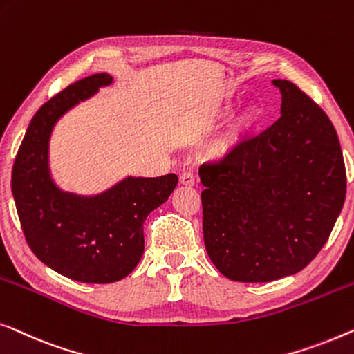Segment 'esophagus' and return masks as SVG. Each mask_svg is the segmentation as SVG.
<instances>
[{
  "mask_svg": "<svg viewBox=\"0 0 354 354\" xmlns=\"http://www.w3.org/2000/svg\"><path fill=\"white\" fill-rule=\"evenodd\" d=\"M179 183H181L183 186H186V187H192L194 184H196V176H194L192 173L186 171V173H183L181 178H179Z\"/></svg>",
  "mask_w": 354,
  "mask_h": 354,
  "instance_id": "34e87169",
  "label": "esophagus"
}]
</instances>
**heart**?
Wrapping results in <instances>:
<instances>
[{
  "label": "heart",
  "instance_id": "obj_1",
  "mask_svg": "<svg viewBox=\"0 0 354 354\" xmlns=\"http://www.w3.org/2000/svg\"><path fill=\"white\" fill-rule=\"evenodd\" d=\"M260 123L261 109L257 104H248L232 118L226 131L212 144V156L220 160L234 156L257 133Z\"/></svg>",
  "mask_w": 354,
  "mask_h": 354
}]
</instances>
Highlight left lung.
<instances>
[{"label": "left lung", "instance_id": "obj_1", "mask_svg": "<svg viewBox=\"0 0 354 354\" xmlns=\"http://www.w3.org/2000/svg\"><path fill=\"white\" fill-rule=\"evenodd\" d=\"M281 118L220 163H203V241L223 276L271 282L308 266L330 236L346 194L335 128L287 80Z\"/></svg>", "mask_w": 354, "mask_h": 354}]
</instances>
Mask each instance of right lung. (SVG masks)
Here are the masks:
<instances>
[{
    "instance_id": "right-lung-1",
    "label": "right lung",
    "mask_w": 354,
    "mask_h": 354,
    "mask_svg": "<svg viewBox=\"0 0 354 354\" xmlns=\"http://www.w3.org/2000/svg\"><path fill=\"white\" fill-rule=\"evenodd\" d=\"M109 73L78 80L35 113L12 167V196L32 252L59 274L111 283L127 277L144 253L142 225L168 201L175 173L127 176L96 196L62 191L49 170V139L59 118L112 84Z\"/></svg>"
}]
</instances>
